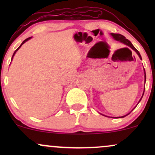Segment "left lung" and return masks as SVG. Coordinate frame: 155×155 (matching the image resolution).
Instances as JSON below:
<instances>
[{"instance_id":"obj_1","label":"left lung","mask_w":155,"mask_h":155,"mask_svg":"<svg viewBox=\"0 0 155 155\" xmlns=\"http://www.w3.org/2000/svg\"><path fill=\"white\" fill-rule=\"evenodd\" d=\"M111 35L112 37H113V38L114 39V40H116V41H120V42H121V43H122V44H124V45H127V46H128V47H130L131 48V49H133V50H134L135 51H136V52L137 53V54L138 55V57H139V58L140 60H142V58H141V56H140V53H139V51H138V50H137V49H136V48L134 47V46L132 44V43H131L130 41L129 40H127V38H125V37L124 36V35H121V34H119V33H111ZM143 72H144V83L146 82V72H145V69L143 68ZM144 90H145V88H144ZM144 90H143V95H142V96H141V97H140V99L139 100V101H138V103L140 102V100H141L142 99V97H143V93H144ZM135 107V108H136ZM134 108H133V109H134ZM132 110V111H133ZM131 111L130 112H129L128 114H127L126 115H124V116H122V117H119L118 118H123V117H126V116H127V115L128 114H130L131 113ZM103 115V114H102Z\"/></svg>"}]
</instances>
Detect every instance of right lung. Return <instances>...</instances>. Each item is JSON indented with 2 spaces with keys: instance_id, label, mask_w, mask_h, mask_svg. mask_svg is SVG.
<instances>
[{
  "instance_id": "1",
  "label": "right lung",
  "mask_w": 155,
  "mask_h": 155,
  "mask_svg": "<svg viewBox=\"0 0 155 155\" xmlns=\"http://www.w3.org/2000/svg\"><path fill=\"white\" fill-rule=\"evenodd\" d=\"M31 38H32V37H30V38H27V39H25V41H23V42H22V44H21V45H20V46H19V47L18 48H17V49H16V50H15V52H14V54H13V55H12V59H13L14 56H15V54H16V52H17V51L19 50V48H20L21 47H22V44H25V42H26V41H28V40H30V39H31Z\"/></svg>"
}]
</instances>
